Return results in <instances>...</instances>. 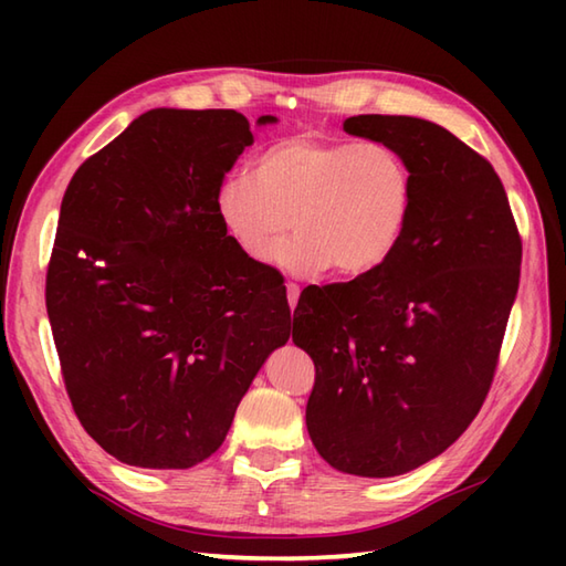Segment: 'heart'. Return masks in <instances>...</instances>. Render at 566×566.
Masks as SVG:
<instances>
[{"instance_id":"1","label":"heart","mask_w":566,"mask_h":566,"mask_svg":"<svg viewBox=\"0 0 566 566\" xmlns=\"http://www.w3.org/2000/svg\"><path fill=\"white\" fill-rule=\"evenodd\" d=\"M345 211L353 213V223L359 233L367 231L379 219L381 213V197L375 182L367 175L350 172L345 177V195H343Z\"/></svg>"}]
</instances>
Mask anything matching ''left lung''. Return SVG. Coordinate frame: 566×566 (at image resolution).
<instances>
[{
	"mask_svg": "<svg viewBox=\"0 0 566 566\" xmlns=\"http://www.w3.org/2000/svg\"><path fill=\"white\" fill-rule=\"evenodd\" d=\"M248 146L233 109H153L65 189L48 318L75 416L118 462L209 460L290 338L284 276L228 235L219 203Z\"/></svg>",
	"mask_w": 566,
	"mask_h": 566,
	"instance_id": "1",
	"label": "left lung"
}]
</instances>
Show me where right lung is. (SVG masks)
<instances>
[{
	"mask_svg": "<svg viewBox=\"0 0 566 566\" xmlns=\"http://www.w3.org/2000/svg\"><path fill=\"white\" fill-rule=\"evenodd\" d=\"M408 170L401 233L377 268L311 284L294 343L316 367L306 428L331 467L396 476L430 462L482 408L521 280V235L489 160L413 116H353Z\"/></svg>",
	"mask_w": 566,
	"mask_h": 566,
	"instance_id": "obj_1",
	"label": "right lung"
}]
</instances>
